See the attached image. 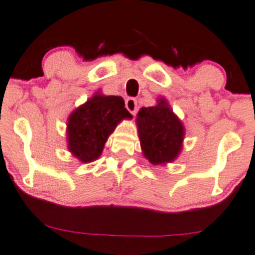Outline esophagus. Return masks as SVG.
<instances>
[{"instance_id":"34e87169","label":"esophagus","mask_w":255,"mask_h":255,"mask_svg":"<svg viewBox=\"0 0 255 255\" xmlns=\"http://www.w3.org/2000/svg\"><path fill=\"white\" fill-rule=\"evenodd\" d=\"M126 109L128 110L132 115H135L138 111V104L137 100L133 99V97H129V99L126 100Z\"/></svg>"}]
</instances>
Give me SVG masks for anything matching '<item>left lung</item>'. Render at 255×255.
<instances>
[{
  "label": "left lung",
  "instance_id": "8db88e82",
  "mask_svg": "<svg viewBox=\"0 0 255 255\" xmlns=\"http://www.w3.org/2000/svg\"><path fill=\"white\" fill-rule=\"evenodd\" d=\"M137 126L143 155L153 165L175 160L181 151L185 129L165 99H158L156 106L142 107Z\"/></svg>",
  "mask_w": 255,
  "mask_h": 255
}]
</instances>
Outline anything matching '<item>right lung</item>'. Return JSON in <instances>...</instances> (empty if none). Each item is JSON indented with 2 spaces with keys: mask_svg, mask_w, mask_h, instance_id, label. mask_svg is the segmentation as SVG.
<instances>
[{
  "mask_svg": "<svg viewBox=\"0 0 255 255\" xmlns=\"http://www.w3.org/2000/svg\"><path fill=\"white\" fill-rule=\"evenodd\" d=\"M132 115L120 96L95 94L68 118V148L81 163H91L101 155L105 143L118 123Z\"/></svg>",
  "mask_w": 255,
  "mask_h": 255,
  "instance_id": "add662e5",
  "label": "right lung"
}]
</instances>
